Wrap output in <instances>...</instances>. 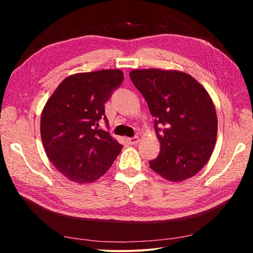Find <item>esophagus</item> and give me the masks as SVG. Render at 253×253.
<instances>
[{"instance_id":"esophagus-1","label":"esophagus","mask_w":253,"mask_h":253,"mask_svg":"<svg viewBox=\"0 0 253 253\" xmlns=\"http://www.w3.org/2000/svg\"><path fill=\"white\" fill-rule=\"evenodd\" d=\"M126 142L129 145H133L139 142V137H132V138H126Z\"/></svg>"}]
</instances>
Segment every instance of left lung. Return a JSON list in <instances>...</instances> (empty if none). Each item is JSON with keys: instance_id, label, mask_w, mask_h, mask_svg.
Instances as JSON below:
<instances>
[{"instance_id": "left-lung-1", "label": "left lung", "mask_w": 253, "mask_h": 253, "mask_svg": "<svg viewBox=\"0 0 253 253\" xmlns=\"http://www.w3.org/2000/svg\"><path fill=\"white\" fill-rule=\"evenodd\" d=\"M129 77L155 117L162 149L150 168L169 181L191 178L208 163L216 141L217 116L208 91L176 70H133ZM157 125L164 126L162 131Z\"/></svg>"}]
</instances>
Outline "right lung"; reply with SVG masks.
<instances>
[{"instance_id":"right-lung-1","label":"right lung","mask_w":253,"mask_h":253,"mask_svg":"<svg viewBox=\"0 0 253 253\" xmlns=\"http://www.w3.org/2000/svg\"><path fill=\"white\" fill-rule=\"evenodd\" d=\"M124 81L120 70L68 76L44 105L41 139L56 169L78 183L96 181L112 167L122 145L98 128L104 103Z\"/></svg>"}]
</instances>
